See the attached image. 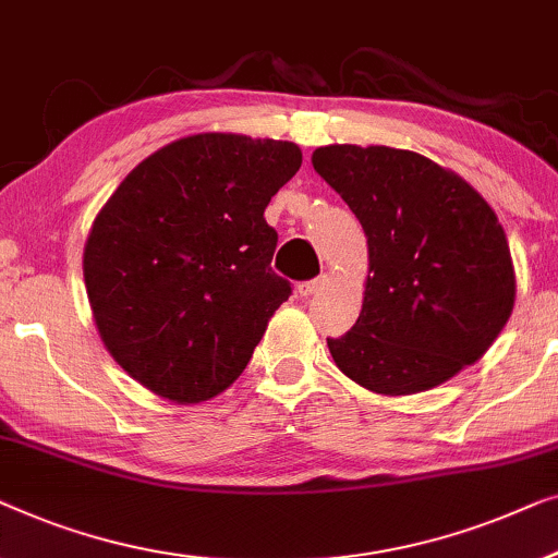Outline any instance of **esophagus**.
<instances>
[{"label": "esophagus", "mask_w": 558, "mask_h": 558, "mask_svg": "<svg viewBox=\"0 0 558 558\" xmlns=\"http://www.w3.org/2000/svg\"><path fill=\"white\" fill-rule=\"evenodd\" d=\"M326 286V276H318V278H313V280H305V282H298V293L301 295H316L320 288Z\"/></svg>", "instance_id": "34e87169"}]
</instances>
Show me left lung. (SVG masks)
Returning a JSON list of instances; mask_svg holds the SVG:
<instances>
[{
	"label": "left lung",
	"mask_w": 558,
	"mask_h": 558,
	"mask_svg": "<svg viewBox=\"0 0 558 558\" xmlns=\"http://www.w3.org/2000/svg\"><path fill=\"white\" fill-rule=\"evenodd\" d=\"M311 163L354 211L368 245L356 324L328 339L336 366L374 395L404 397L475 364L515 303L511 247L490 204L454 171L404 148L331 144Z\"/></svg>",
	"instance_id": "left-lung-1"
}]
</instances>
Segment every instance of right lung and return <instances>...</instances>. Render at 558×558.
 Masks as SVG:
<instances>
[{"mask_svg":"<svg viewBox=\"0 0 558 558\" xmlns=\"http://www.w3.org/2000/svg\"><path fill=\"white\" fill-rule=\"evenodd\" d=\"M290 141L194 133L146 156L85 240L83 278L108 354L177 404L245 372L290 282L265 207L301 169Z\"/></svg>","mask_w":558,"mask_h":558,"instance_id":"right-lung-1","label":"right lung"}]
</instances>
